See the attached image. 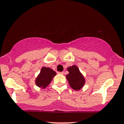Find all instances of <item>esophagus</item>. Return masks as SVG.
<instances>
[{"label": "esophagus", "mask_w": 124, "mask_h": 124, "mask_svg": "<svg viewBox=\"0 0 124 124\" xmlns=\"http://www.w3.org/2000/svg\"><path fill=\"white\" fill-rule=\"evenodd\" d=\"M58 73H59V74H62V75H63L64 74V72H58Z\"/></svg>", "instance_id": "34e87169"}]
</instances>
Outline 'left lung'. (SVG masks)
I'll list each match as a JSON object with an SVG mask.
<instances>
[{"mask_svg":"<svg viewBox=\"0 0 124 124\" xmlns=\"http://www.w3.org/2000/svg\"><path fill=\"white\" fill-rule=\"evenodd\" d=\"M69 73L66 77L69 81L70 86L75 90H81L84 87L85 79L83 75L76 65H73L67 68Z\"/></svg>","mask_w":124,"mask_h":124,"instance_id":"1","label":"left lung"}]
</instances>
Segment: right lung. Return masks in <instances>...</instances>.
<instances>
[{
    "label": "right lung",
    "mask_w": 124,
    "mask_h": 124,
    "mask_svg": "<svg viewBox=\"0 0 124 124\" xmlns=\"http://www.w3.org/2000/svg\"><path fill=\"white\" fill-rule=\"evenodd\" d=\"M56 75V72L49 67H42L40 73L35 78V84L41 89H45L51 83L54 77Z\"/></svg>",
    "instance_id": "right-lung-1"
}]
</instances>
